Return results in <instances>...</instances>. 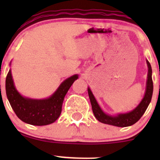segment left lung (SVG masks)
<instances>
[{
	"label": "left lung",
	"instance_id": "left-lung-1",
	"mask_svg": "<svg viewBox=\"0 0 160 160\" xmlns=\"http://www.w3.org/2000/svg\"><path fill=\"white\" fill-rule=\"evenodd\" d=\"M147 63H148V81H147L146 92H145L144 98L142 99L139 105L135 110L129 112V113L119 114L117 117H111V116L105 114L98 106L90 89L89 88L88 89V94H89V99H90L92 112L94 113L95 118L99 122H102V123L118 126V127H126V126H129L135 124V122H137L138 121L140 120L141 117H142L144 112L146 111L147 108H148L150 101H151L153 90L151 66H150V62L148 61H147Z\"/></svg>",
	"mask_w": 160,
	"mask_h": 160
}]
</instances>
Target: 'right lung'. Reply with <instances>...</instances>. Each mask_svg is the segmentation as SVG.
I'll use <instances>...</instances> for the list:
<instances>
[{
  "label": "right lung",
  "mask_w": 160,
  "mask_h": 160,
  "mask_svg": "<svg viewBox=\"0 0 160 160\" xmlns=\"http://www.w3.org/2000/svg\"><path fill=\"white\" fill-rule=\"evenodd\" d=\"M78 78V75H74L65 80L50 98L34 100L24 98L16 91L10 70L6 78L7 96L12 110L22 121L34 126H45L52 123L59 117L64 98Z\"/></svg>",
  "instance_id": "add662e5"
}]
</instances>
